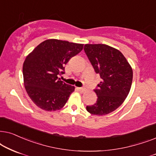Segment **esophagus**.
I'll list each match as a JSON object with an SVG mask.
<instances>
[{"instance_id": "1", "label": "esophagus", "mask_w": 156, "mask_h": 156, "mask_svg": "<svg viewBox=\"0 0 156 156\" xmlns=\"http://www.w3.org/2000/svg\"><path fill=\"white\" fill-rule=\"evenodd\" d=\"M78 90L80 93H82L86 92V89L83 88H78Z\"/></svg>"}]
</instances>
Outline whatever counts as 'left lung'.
Wrapping results in <instances>:
<instances>
[{"label":"left lung","mask_w":156,"mask_h":156,"mask_svg":"<svg viewBox=\"0 0 156 156\" xmlns=\"http://www.w3.org/2000/svg\"><path fill=\"white\" fill-rule=\"evenodd\" d=\"M84 51L101 78L94 90L96 103L88 105L86 110L93 115H106L117 109L127 98L132 85L133 69L123 53L115 48L86 44Z\"/></svg>","instance_id":"left-lung-1"}]
</instances>
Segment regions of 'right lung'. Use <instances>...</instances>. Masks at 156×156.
<instances>
[{
  "label": "right lung",
  "mask_w": 156,
  "mask_h": 156,
  "mask_svg": "<svg viewBox=\"0 0 156 156\" xmlns=\"http://www.w3.org/2000/svg\"><path fill=\"white\" fill-rule=\"evenodd\" d=\"M83 44L48 39L27 55L23 66V83L33 103L46 111L61 109L75 87L61 80L64 66L83 50Z\"/></svg>",
  "instance_id": "right-lung-1"
}]
</instances>
